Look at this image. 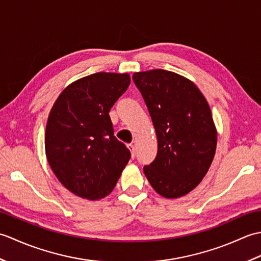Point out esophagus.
Segmentation results:
<instances>
[{
	"mask_svg": "<svg viewBox=\"0 0 261 261\" xmlns=\"http://www.w3.org/2000/svg\"><path fill=\"white\" fill-rule=\"evenodd\" d=\"M127 148H129V150L131 151V154H132V158H135L136 156V146L134 145V143H127Z\"/></svg>",
	"mask_w": 261,
	"mask_h": 261,
	"instance_id": "esophagus-1",
	"label": "esophagus"
}]
</instances>
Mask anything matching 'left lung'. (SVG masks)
<instances>
[{"mask_svg":"<svg viewBox=\"0 0 261 261\" xmlns=\"http://www.w3.org/2000/svg\"><path fill=\"white\" fill-rule=\"evenodd\" d=\"M132 80L158 140L156 159L143 173L159 195L184 196L202 181L215 154L218 132L210 105L192 81L174 71H138Z\"/></svg>","mask_w":261,"mask_h":261,"instance_id":"8db88e82","label":"left lung"}]
</instances>
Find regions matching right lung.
<instances>
[{"label": "right lung", "mask_w": 261, "mask_h": 261, "mask_svg": "<svg viewBox=\"0 0 261 261\" xmlns=\"http://www.w3.org/2000/svg\"><path fill=\"white\" fill-rule=\"evenodd\" d=\"M130 82L126 73L85 76L60 93L49 113L47 160L58 180L82 198L97 201L108 196L131 157L113 136L109 115Z\"/></svg>", "instance_id": "1"}]
</instances>
